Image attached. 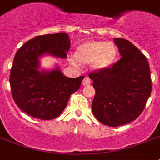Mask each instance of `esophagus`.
I'll use <instances>...</instances> for the list:
<instances>
[{"label":"esophagus","mask_w":160,"mask_h":160,"mask_svg":"<svg viewBox=\"0 0 160 160\" xmlns=\"http://www.w3.org/2000/svg\"><path fill=\"white\" fill-rule=\"evenodd\" d=\"M91 79H90L88 76H85L82 81V85H91Z\"/></svg>","instance_id":"1"}]
</instances>
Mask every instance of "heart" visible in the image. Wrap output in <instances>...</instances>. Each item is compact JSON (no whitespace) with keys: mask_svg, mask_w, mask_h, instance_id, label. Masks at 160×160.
<instances>
[{"mask_svg":"<svg viewBox=\"0 0 160 160\" xmlns=\"http://www.w3.org/2000/svg\"><path fill=\"white\" fill-rule=\"evenodd\" d=\"M118 56V48L112 42L105 41H91L80 44L76 49L75 56L70 62L75 66L81 64H91L96 70H105L112 66Z\"/></svg>","mask_w":160,"mask_h":160,"instance_id":"b5f03b06","label":"heart"}]
</instances>
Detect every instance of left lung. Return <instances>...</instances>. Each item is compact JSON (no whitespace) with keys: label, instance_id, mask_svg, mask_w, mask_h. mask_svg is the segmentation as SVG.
Segmentation results:
<instances>
[{"label":"left lung","instance_id":"8db88e82","mask_svg":"<svg viewBox=\"0 0 160 160\" xmlns=\"http://www.w3.org/2000/svg\"><path fill=\"white\" fill-rule=\"evenodd\" d=\"M122 58L112 68L89 74L96 95L92 112L102 123L118 127L142 113L150 96L152 81L147 58L128 40L115 38Z\"/></svg>","mask_w":160,"mask_h":160}]
</instances>
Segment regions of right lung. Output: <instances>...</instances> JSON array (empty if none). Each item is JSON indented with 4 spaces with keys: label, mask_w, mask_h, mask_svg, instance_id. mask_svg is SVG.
I'll list each match as a JSON object with an SVG mask.
<instances>
[{
    "label": "right lung",
    "mask_w": 160,
    "mask_h": 160,
    "mask_svg": "<svg viewBox=\"0 0 160 160\" xmlns=\"http://www.w3.org/2000/svg\"><path fill=\"white\" fill-rule=\"evenodd\" d=\"M70 48L68 34L59 32L37 36L16 53L10 74L12 98L22 111L34 118L51 120L58 118L72 94L79 90L84 76L69 78L57 67L39 71L38 58L49 53L67 58Z\"/></svg>",
    "instance_id": "right-lung-1"
}]
</instances>
